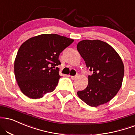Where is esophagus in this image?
I'll return each instance as SVG.
<instances>
[{
	"instance_id": "34e87169",
	"label": "esophagus",
	"mask_w": 135,
	"mask_h": 135,
	"mask_svg": "<svg viewBox=\"0 0 135 135\" xmlns=\"http://www.w3.org/2000/svg\"><path fill=\"white\" fill-rule=\"evenodd\" d=\"M70 77H71V79H72V80H74V79H75L76 78L78 77V75H75V76H70Z\"/></svg>"
}]
</instances>
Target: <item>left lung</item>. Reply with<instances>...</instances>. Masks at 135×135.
Here are the masks:
<instances>
[{
	"label": "left lung",
	"instance_id": "8db88e82",
	"mask_svg": "<svg viewBox=\"0 0 135 135\" xmlns=\"http://www.w3.org/2000/svg\"><path fill=\"white\" fill-rule=\"evenodd\" d=\"M77 50L92 71L88 85L77 92L81 100L92 107L111 100L119 91L124 77V65L118 53L111 46L100 40H82Z\"/></svg>",
	"mask_w": 135,
	"mask_h": 135
}]
</instances>
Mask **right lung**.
<instances>
[{
    "instance_id": "right-lung-1",
    "label": "right lung",
    "mask_w": 135,
    "mask_h": 135,
    "mask_svg": "<svg viewBox=\"0 0 135 135\" xmlns=\"http://www.w3.org/2000/svg\"><path fill=\"white\" fill-rule=\"evenodd\" d=\"M74 41L56 34H43L21 45L14 61V74L24 95L36 99L55 90L61 77L56 67L61 64L59 55Z\"/></svg>"
}]
</instances>
